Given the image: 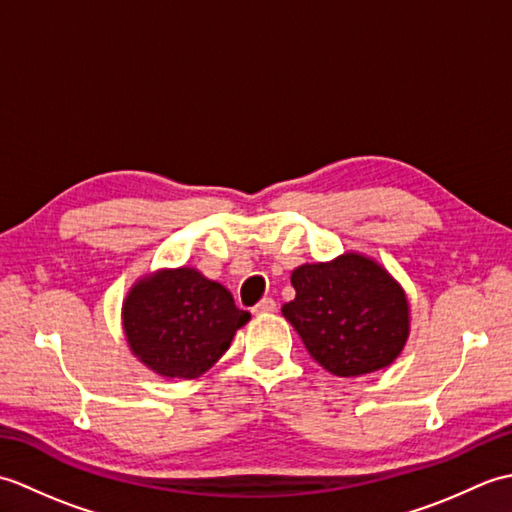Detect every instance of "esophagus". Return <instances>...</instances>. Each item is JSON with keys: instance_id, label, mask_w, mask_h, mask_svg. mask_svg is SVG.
I'll return each mask as SVG.
<instances>
[{"instance_id": "obj_1", "label": "esophagus", "mask_w": 512, "mask_h": 512, "mask_svg": "<svg viewBox=\"0 0 512 512\" xmlns=\"http://www.w3.org/2000/svg\"><path fill=\"white\" fill-rule=\"evenodd\" d=\"M275 310H277V303H275V299H270V297H264V299L259 301L257 306L253 308L255 314H268V312H275Z\"/></svg>"}]
</instances>
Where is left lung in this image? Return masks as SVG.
<instances>
[{
	"mask_svg": "<svg viewBox=\"0 0 512 512\" xmlns=\"http://www.w3.org/2000/svg\"><path fill=\"white\" fill-rule=\"evenodd\" d=\"M290 281L297 297L281 312L330 374L363 376L396 361L409 334V303L383 266L347 253L299 266Z\"/></svg>",
	"mask_w": 512,
	"mask_h": 512,
	"instance_id": "1",
	"label": "left lung"
}]
</instances>
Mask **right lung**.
<instances>
[{
    "instance_id": "obj_1",
    "label": "right lung",
    "mask_w": 512,
    "mask_h": 512,
    "mask_svg": "<svg viewBox=\"0 0 512 512\" xmlns=\"http://www.w3.org/2000/svg\"><path fill=\"white\" fill-rule=\"evenodd\" d=\"M248 319L231 292L193 268L145 277L123 303L129 347L167 378L187 380L206 372Z\"/></svg>"
}]
</instances>
